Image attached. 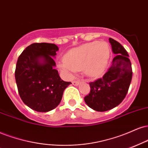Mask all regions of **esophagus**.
<instances>
[{
	"instance_id": "34e87169",
	"label": "esophagus",
	"mask_w": 148,
	"mask_h": 148,
	"mask_svg": "<svg viewBox=\"0 0 148 148\" xmlns=\"http://www.w3.org/2000/svg\"><path fill=\"white\" fill-rule=\"evenodd\" d=\"M72 84L74 85H78L79 84V82L77 81H72Z\"/></svg>"
}]
</instances>
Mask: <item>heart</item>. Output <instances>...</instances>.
Returning a JSON list of instances; mask_svg holds the SVG:
<instances>
[{
	"instance_id": "b5f03b06",
	"label": "heart",
	"mask_w": 148,
	"mask_h": 148,
	"mask_svg": "<svg viewBox=\"0 0 148 148\" xmlns=\"http://www.w3.org/2000/svg\"><path fill=\"white\" fill-rule=\"evenodd\" d=\"M110 57V48L106 42L94 41L74 48L67 53L58 68L71 76L82 69L89 77H97L103 72Z\"/></svg>"
}]
</instances>
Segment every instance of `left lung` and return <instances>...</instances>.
I'll use <instances>...</instances> for the list:
<instances>
[{
    "instance_id": "left-lung-1",
    "label": "left lung",
    "mask_w": 148,
    "mask_h": 148,
    "mask_svg": "<svg viewBox=\"0 0 148 148\" xmlns=\"http://www.w3.org/2000/svg\"><path fill=\"white\" fill-rule=\"evenodd\" d=\"M109 40L116 56L102 78L89 83L90 93L84 97L86 104L97 112L108 111L119 106L125 99L132 77L127 51L113 38H110Z\"/></svg>"
}]
</instances>
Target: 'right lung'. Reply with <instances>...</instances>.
<instances>
[{
  "label": "right lung",
  "instance_id": "obj_1",
  "mask_svg": "<svg viewBox=\"0 0 148 148\" xmlns=\"http://www.w3.org/2000/svg\"><path fill=\"white\" fill-rule=\"evenodd\" d=\"M55 44L35 42L27 47L18 58L15 79L23 102L35 111L47 112L59 105L65 89L71 82L60 79L54 69ZM44 60L40 63L39 60Z\"/></svg>",
  "mask_w": 148,
  "mask_h": 148
}]
</instances>
